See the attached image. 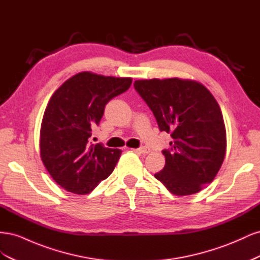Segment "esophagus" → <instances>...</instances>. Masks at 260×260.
<instances>
[{
  "mask_svg": "<svg viewBox=\"0 0 260 260\" xmlns=\"http://www.w3.org/2000/svg\"><path fill=\"white\" fill-rule=\"evenodd\" d=\"M133 152H137L140 154H148L149 153V148L147 147H139V148H131Z\"/></svg>",
  "mask_w": 260,
  "mask_h": 260,
  "instance_id": "esophagus-1",
  "label": "esophagus"
}]
</instances>
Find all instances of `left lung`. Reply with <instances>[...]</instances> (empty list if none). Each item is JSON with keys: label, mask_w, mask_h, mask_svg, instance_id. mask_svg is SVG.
Segmentation results:
<instances>
[{"label": "left lung", "mask_w": 260, "mask_h": 260, "mask_svg": "<svg viewBox=\"0 0 260 260\" xmlns=\"http://www.w3.org/2000/svg\"><path fill=\"white\" fill-rule=\"evenodd\" d=\"M135 89L151 108L160 131L172 138L164 149L166 164L155 174L178 196L200 192L221 167L226 135L221 109L202 83L179 78L135 81Z\"/></svg>", "instance_id": "obj_1"}]
</instances>
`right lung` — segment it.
<instances>
[{"mask_svg":"<svg viewBox=\"0 0 260 260\" xmlns=\"http://www.w3.org/2000/svg\"><path fill=\"white\" fill-rule=\"evenodd\" d=\"M131 78L83 72L54 92L45 108L40 131V155L58 185L75 194H88L112 174L120 149L90 143L105 105L127 91Z\"/></svg>","mask_w":260,"mask_h":260,"instance_id":"right-lung-1","label":"right lung"}]
</instances>
